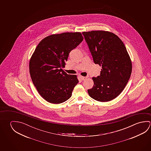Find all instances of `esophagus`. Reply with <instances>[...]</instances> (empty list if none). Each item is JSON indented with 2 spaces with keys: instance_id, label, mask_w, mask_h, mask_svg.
<instances>
[{
  "instance_id": "1",
  "label": "esophagus",
  "mask_w": 151,
  "mask_h": 151,
  "mask_svg": "<svg viewBox=\"0 0 151 151\" xmlns=\"http://www.w3.org/2000/svg\"><path fill=\"white\" fill-rule=\"evenodd\" d=\"M81 79H82V80H83V81H84V80H85V79H86L87 77H84V76H81Z\"/></svg>"
}]
</instances>
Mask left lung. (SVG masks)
<instances>
[{"instance_id":"obj_1","label":"left lung","mask_w":151,"mask_h":151,"mask_svg":"<svg viewBox=\"0 0 151 151\" xmlns=\"http://www.w3.org/2000/svg\"><path fill=\"white\" fill-rule=\"evenodd\" d=\"M82 34L95 64L102 68L100 76L92 78L94 86L88 93L97 101H110L128 83L132 69L130 57L121 40L112 32L93 30Z\"/></svg>"}]
</instances>
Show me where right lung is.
<instances>
[{
	"mask_svg": "<svg viewBox=\"0 0 151 151\" xmlns=\"http://www.w3.org/2000/svg\"><path fill=\"white\" fill-rule=\"evenodd\" d=\"M83 39L81 32H63L45 37L37 45L30 60V75L37 91L48 102L60 104L72 96L78 80L62 68L69 52Z\"/></svg>",
	"mask_w": 151,
	"mask_h": 151,
	"instance_id": "1",
	"label": "right lung"
}]
</instances>
